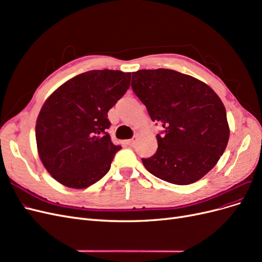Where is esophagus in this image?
I'll use <instances>...</instances> for the list:
<instances>
[{
    "mask_svg": "<svg viewBox=\"0 0 262 262\" xmlns=\"http://www.w3.org/2000/svg\"><path fill=\"white\" fill-rule=\"evenodd\" d=\"M137 141H138V137H133L132 139L126 141V143H128V145H130V146H134L137 143Z\"/></svg>",
    "mask_w": 262,
    "mask_h": 262,
    "instance_id": "esophagus-1",
    "label": "esophagus"
}]
</instances>
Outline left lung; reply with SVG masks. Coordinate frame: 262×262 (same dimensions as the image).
Here are the masks:
<instances>
[{
	"label": "left lung",
	"mask_w": 262,
	"mask_h": 262,
	"mask_svg": "<svg viewBox=\"0 0 262 262\" xmlns=\"http://www.w3.org/2000/svg\"><path fill=\"white\" fill-rule=\"evenodd\" d=\"M132 90L152 121L164 128L157 134V152L143 158L155 177L175 185L200 180L216 165L229 139L223 102L209 85L168 69L132 73Z\"/></svg>",
	"instance_id": "8db88e82"
}]
</instances>
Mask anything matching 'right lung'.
<instances>
[{"instance_id": "add662e5", "label": "right lung", "mask_w": 262, "mask_h": 262, "mask_svg": "<svg viewBox=\"0 0 262 262\" xmlns=\"http://www.w3.org/2000/svg\"><path fill=\"white\" fill-rule=\"evenodd\" d=\"M131 73L93 70L78 74L47 98L36 121L40 161L63 186L84 189L109 171L115 154L108 112L129 90Z\"/></svg>"}]
</instances>
